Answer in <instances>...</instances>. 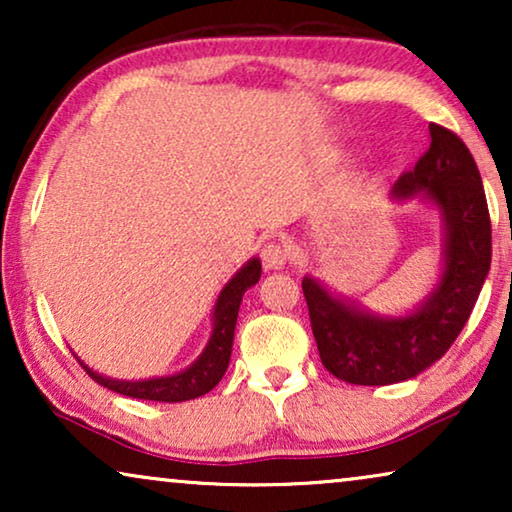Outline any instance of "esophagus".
Instances as JSON below:
<instances>
[{
  "label": "esophagus",
  "mask_w": 512,
  "mask_h": 512,
  "mask_svg": "<svg viewBox=\"0 0 512 512\" xmlns=\"http://www.w3.org/2000/svg\"><path fill=\"white\" fill-rule=\"evenodd\" d=\"M261 258H263L265 270H282L286 261H289V249H286L284 244L268 242L261 249Z\"/></svg>",
  "instance_id": "1"
}]
</instances>
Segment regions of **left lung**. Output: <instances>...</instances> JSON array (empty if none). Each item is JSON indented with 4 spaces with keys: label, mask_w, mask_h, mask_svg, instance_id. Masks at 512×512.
Here are the masks:
<instances>
[{
    "label": "left lung",
    "mask_w": 512,
    "mask_h": 512,
    "mask_svg": "<svg viewBox=\"0 0 512 512\" xmlns=\"http://www.w3.org/2000/svg\"><path fill=\"white\" fill-rule=\"evenodd\" d=\"M431 146L391 188V200L424 198L443 219V270L422 303L384 317L333 296L303 277V293L321 363L349 384L384 387L417 377L436 363L471 317L492 263V223L478 165L443 125H429Z\"/></svg>",
    "instance_id": "obj_1"
}]
</instances>
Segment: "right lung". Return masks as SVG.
Returning a JSON list of instances; mask_svg holds the SVG:
<instances>
[{
  "label": "right lung",
  "instance_id": "add662e5",
  "mask_svg": "<svg viewBox=\"0 0 512 512\" xmlns=\"http://www.w3.org/2000/svg\"><path fill=\"white\" fill-rule=\"evenodd\" d=\"M258 279H261V261L251 258L235 272V277L223 286L219 298H216L214 314H212V335H209L207 347L195 359L191 366L181 373L167 377H151V380H114V377H104L88 368L79 356V363L86 368V373L93 377L97 384L107 387L116 394L130 398H144V401H160V403H181L191 401V398L205 396L221 382L226 373L230 352H233V335L237 324V312L244 291L251 289Z\"/></svg>",
  "mask_w": 512,
  "mask_h": 512
}]
</instances>
